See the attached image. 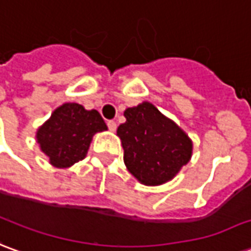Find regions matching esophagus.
<instances>
[{"mask_svg": "<svg viewBox=\"0 0 251 251\" xmlns=\"http://www.w3.org/2000/svg\"><path fill=\"white\" fill-rule=\"evenodd\" d=\"M106 124H108V128L111 129L112 132H115V131H116V128H117L116 122H113V120H109V122L106 123Z\"/></svg>", "mask_w": 251, "mask_h": 251, "instance_id": "1", "label": "esophagus"}]
</instances>
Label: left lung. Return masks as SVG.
Segmentation results:
<instances>
[{"instance_id": "left-lung-1", "label": "left lung", "mask_w": 251, "mask_h": 251, "mask_svg": "<svg viewBox=\"0 0 251 251\" xmlns=\"http://www.w3.org/2000/svg\"><path fill=\"white\" fill-rule=\"evenodd\" d=\"M117 128L128 172L145 185H162L192 157V140L178 126L150 102L124 111Z\"/></svg>"}]
</instances>
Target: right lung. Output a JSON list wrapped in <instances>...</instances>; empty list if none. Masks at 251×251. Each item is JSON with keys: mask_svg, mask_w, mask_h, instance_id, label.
<instances>
[{"mask_svg": "<svg viewBox=\"0 0 251 251\" xmlns=\"http://www.w3.org/2000/svg\"><path fill=\"white\" fill-rule=\"evenodd\" d=\"M106 129L96 109L86 111L77 102H66L37 129L36 139L50 163L66 169L86 157L93 135Z\"/></svg>", "mask_w": 251, "mask_h": 251, "instance_id": "obj_1", "label": "right lung"}]
</instances>
